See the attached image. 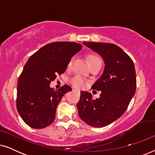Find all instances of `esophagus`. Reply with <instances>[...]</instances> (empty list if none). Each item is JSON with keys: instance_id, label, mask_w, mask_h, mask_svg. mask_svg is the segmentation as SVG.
Returning a JSON list of instances; mask_svg holds the SVG:
<instances>
[{"instance_id": "1", "label": "esophagus", "mask_w": 155, "mask_h": 155, "mask_svg": "<svg viewBox=\"0 0 155 155\" xmlns=\"http://www.w3.org/2000/svg\"><path fill=\"white\" fill-rule=\"evenodd\" d=\"M73 91H77V92H80V91H79V90H75V89H73Z\"/></svg>"}]
</instances>
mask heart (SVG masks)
I'll return each mask as SVG.
<instances>
[{
    "label": "heart",
    "instance_id": "b5f03b06",
    "mask_svg": "<svg viewBox=\"0 0 155 155\" xmlns=\"http://www.w3.org/2000/svg\"><path fill=\"white\" fill-rule=\"evenodd\" d=\"M88 61H89V63H90V65L92 64V63L101 61L100 58H99L98 56H95V55H90V56H89ZM72 63H73V58L69 61L68 67L71 66ZM71 82L72 85H73L74 87L78 88V89L83 88L84 87L86 86L87 84V81L84 78H82L81 76H79V75H76L75 77L72 78L71 80Z\"/></svg>",
    "mask_w": 155,
    "mask_h": 155
}]
</instances>
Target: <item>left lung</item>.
<instances>
[{
    "instance_id": "8db88e82",
    "label": "left lung",
    "mask_w": 155,
    "mask_h": 155,
    "mask_svg": "<svg viewBox=\"0 0 155 155\" xmlns=\"http://www.w3.org/2000/svg\"><path fill=\"white\" fill-rule=\"evenodd\" d=\"M98 53L104 61L102 75L92 86L101 91L100 97L81 91L77 104L81 119L93 127H104L120 118L126 111L136 90L135 65L130 56L119 46L110 43L83 42Z\"/></svg>"
}]
</instances>
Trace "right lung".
Instances as JSON below:
<instances>
[{"mask_svg": "<svg viewBox=\"0 0 155 155\" xmlns=\"http://www.w3.org/2000/svg\"><path fill=\"white\" fill-rule=\"evenodd\" d=\"M82 47L75 42H53L41 47L27 61L18 80L16 105L29 126L41 129L54 121L58 104L72 89L65 84L55 90L50 83L57 75L64 73L72 57Z\"/></svg>", "mask_w": 155, "mask_h": 155, "instance_id": "1", "label": "right lung"}]
</instances>
